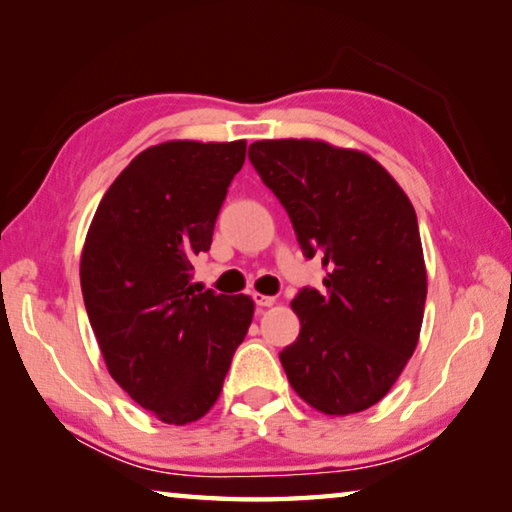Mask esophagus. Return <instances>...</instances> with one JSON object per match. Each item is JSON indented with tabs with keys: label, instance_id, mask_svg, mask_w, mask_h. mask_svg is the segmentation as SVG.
Segmentation results:
<instances>
[{
	"label": "esophagus",
	"instance_id": "34e87169",
	"mask_svg": "<svg viewBox=\"0 0 512 512\" xmlns=\"http://www.w3.org/2000/svg\"><path fill=\"white\" fill-rule=\"evenodd\" d=\"M253 300L257 307H271L275 305V298L273 296H264V293H253Z\"/></svg>",
	"mask_w": 512,
	"mask_h": 512
}]
</instances>
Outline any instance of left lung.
<instances>
[{
    "instance_id": "left-lung-1",
    "label": "left lung",
    "mask_w": 512,
    "mask_h": 512,
    "mask_svg": "<svg viewBox=\"0 0 512 512\" xmlns=\"http://www.w3.org/2000/svg\"><path fill=\"white\" fill-rule=\"evenodd\" d=\"M262 183L287 210L302 255L327 268L325 291L300 289V334L280 352L289 384L327 415L370 409L420 339L427 300L409 196L370 155L316 140L250 144Z\"/></svg>"
}]
</instances>
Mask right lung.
<instances>
[{
	"label": "right lung",
	"instance_id": "1",
	"mask_svg": "<svg viewBox=\"0 0 512 512\" xmlns=\"http://www.w3.org/2000/svg\"><path fill=\"white\" fill-rule=\"evenodd\" d=\"M246 142H164L142 151L103 194L85 237L81 289L112 379L167 424L219 400L255 305L192 287Z\"/></svg>",
	"mask_w": 512,
	"mask_h": 512
}]
</instances>
